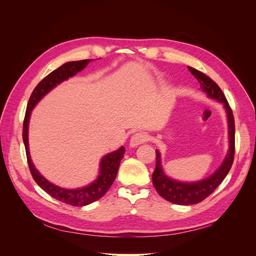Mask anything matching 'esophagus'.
Listing matches in <instances>:
<instances>
[{
	"label": "esophagus",
	"instance_id": "esophagus-1",
	"mask_svg": "<svg viewBox=\"0 0 256 256\" xmlns=\"http://www.w3.org/2000/svg\"><path fill=\"white\" fill-rule=\"evenodd\" d=\"M146 141H148V136H147L146 132H143V131H140V132L134 134L130 138V146L131 147H136L138 145H140Z\"/></svg>",
	"mask_w": 256,
	"mask_h": 256
}]
</instances>
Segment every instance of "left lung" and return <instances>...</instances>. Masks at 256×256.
<instances>
[{"mask_svg": "<svg viewBox=\"0 0 256 256\" xmlns=\"http://www.w3.org/2000/svg\"><path fill=\"white\" fill-rule=\"evenodd\" d=\"M189 72L196 76L200 82V90L205 92L209 98L218 100L224 104L226 111L228 122V141L230 147L226 159L216 171L203 180L196 182H182L174 180L168 177L164 168L161 166V157L159 150H156V168L152 173V184L159 194L168 202L178 205H193L202 202L216 190V188L223 182L224 178L230 172L234 161L235 154V122L234 116L228 100L223 92L214 80L209 78L205 74L198 72V69L188 67Z\"/></svg>", "mask_w": 256, "mask_h": 256, "instance_id": "left-lung-1", "label": "left lung"}]
</instances>
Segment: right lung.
Masks as SVG:
<instances>
[{"instance_id":"right-lung-1","label":"right lung","mask_w":256,"mask_h":256,"mask_svg":"<svg viewBox=\"0 0 256 256\" xmlns=\"http://www.w3.org/2000/svg\"><path fill=\"white\" fill-rule=\"evenodd\" d=\"M92 60L68 62V63L62 65L60 67L56 69V70H53L51 74H49L44 79H42L37 84V86L34 88L32 95H30L28 99L26 118L24 120H23V143H24L26 146L30 171L34 178V180L42 190H44L52 198L60 200L62 203L69 204L72 206L88 205L106 194V192L109 190L111 184L115 180L116 174H118L120 168V162L124 157V154H125V147L122 146L118 150L106 154L102 159V161H100V170L97 180L92 182L90 184L79 189L60 188L46 180V178L37 171L33 164L28 150V122L30 113H32L34 106L46 94H48L52 88H56L60 82L67 80L68 78H70V76H74V74L81 72L82 69L86 67L88 64Z\"/></svg>"}]
</instances>
